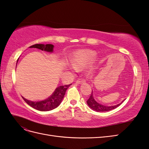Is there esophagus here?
I'll list each match as a JSON object with an SVG mask.
<instances>
[{"label": "esophagus", "instance_id": "1", "mask_svg": "<svg viewBox=\"0 0 149 149\" xmlns=\"http://www.w3.org/2000/svg\"><path fill=\"white\" fill-rule=\"evenodd\" d=\"M85 80H84V79H81V78H79L77 80H76V83L78 84H81V83H85Z\"/></svg>", "mask_w": 149, "mask_h": 149}]
</instances>
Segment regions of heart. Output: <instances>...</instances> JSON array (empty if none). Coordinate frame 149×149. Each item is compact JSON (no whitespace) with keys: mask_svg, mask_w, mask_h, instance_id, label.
I'll use <instances>...</instances> for the list:
<instances>
[{"mask_svg":"<svg viewBox=\"0 0 149 149\" xmlns=\"http://www.w3.org/2000/svg\"><path fill=\"white\" fill-rule=\"evenodd\" d=\"M95 56L96 53L93 51L89 49L79 50L75 52L72 56L71 63L76 69H79L91 61Z\"/></svg>","mask_w":149,"mask_h":149,"instance_id":"obj_1","label":"heart"}]
</instances>
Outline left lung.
<instances>
[{"instance_id":"1","label":"left lung","mask_w":149,"mask_h":149,"mask_svg":"<svg viewBox=\"0 0 149 149\" xmlns=\"http://www.w3.org/2000/svg\"><path fill=\"white\" fill-rule=\"evenodd\" d=\"M123 101L122 102L120 103L116 104V105H114V106L108 107V106H105V105H103V104H100L95 101V100L94 99L93 96V91H92L89 99L87 100L86 102H87V104H88V106H89L92 110H93L95 111H110L111 110H113V109H114V108H116V107H118L120 104H121L123 102Z\"/></svg>"}]
</instances>
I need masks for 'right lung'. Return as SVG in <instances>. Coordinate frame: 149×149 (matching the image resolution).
Masks as SVG:
<instances>
[{
  "label": "right lung",
  "instance_id": "1",
  "mask_svg": "<svg viewBox=\"0 0 149 149\" xmlns=\"http://www.w3.org/2000/svg\"><path fill=\"white\" fill-rule=\"evenodd\" d=\"M30 48H37V49H41L42 51H45L47 52L52 53L53 51L54 46L50 44L47 45H42V44H36V45H33L29 47ZM70 84L68 85H63L58 86L56 88L54 93L49 98L40 102H32L27 100L26 98L22 97L24 100L34 109H36L39 111H49L53 110L56 107H58L60 103H61L62 100L65 95L66 91Z\"/></svg>",
  "mask_w": 149,
  "mask_h": 149
}]
</instances>
